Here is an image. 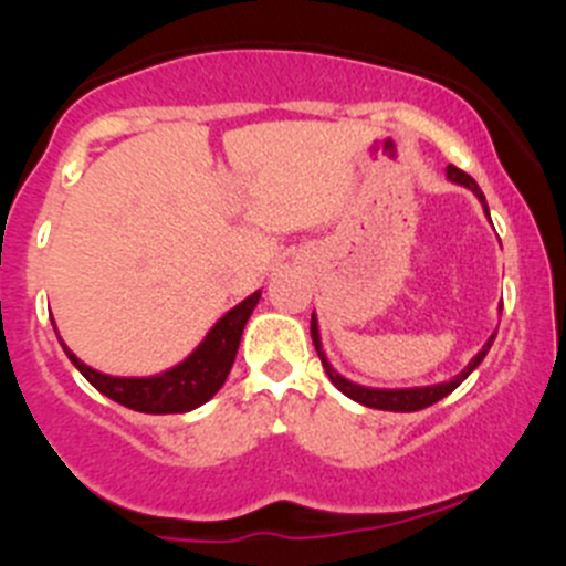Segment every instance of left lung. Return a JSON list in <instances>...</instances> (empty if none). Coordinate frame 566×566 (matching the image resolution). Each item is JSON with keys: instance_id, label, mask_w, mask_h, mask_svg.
Listing matches in <instances>:
<instances>
[{"instance_id": "1", "label": "left lung", "mask_w": 566, "mask_h": 566, "mask_svg": "<svg viewBox=\"0 0 566 566\" xmlns=\"http://www.w3.org/2000/svg\"><path fill=\"white\" fill-rule=\"evenodd\" d=\"M447 177H449V180H452V182H460V186L471 188V191L479 197V202L484 205V213H488V202H484V193L479 191L476 180H473L471 175H465V172H462V169H458V167H447ZM488 216H490V213H488ZM493 339H495V334L490 336L488 345H484L482 350H479L476 356H473V361L468 364V367L462 369L460 375H454V378L449 380V384L419 386V389H369V386H358V384H353V380L342 378V375L336 373L334 367H331L328 358H325V353H323V345H319L317 319H315V315H312V342H315V350H317L319 361H323V369H325V375H328V378H331V384H334L336 389H339L342 394H347V397H350V399H356V402L367 405V408L397 410V413H410V410L430 408V405H436L438 399H443V397H447V394H452V391L458 389V386L462 384V380H465L468 375H471L473 369H476L479 364H482V358L488 356V350H490V345H493Z\"/></svg>"}]
</instances>
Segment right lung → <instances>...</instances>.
I'll return each mask as SVG.
<instances>
[{
    "mask_svg": "<svg viewBox=\"0 0 566 566\" xmlns=\"http://www.w3.org/2000/svg\"><path fill=\"white\" fill-rule=\"evenodd\" d=\"M256 301H260V290L251 293L247 301H241L235 310L227 312L208 331L202 345L186 361L167 369V373L153 375V378H114V375H104L98 369L87 367L82 358H76V353L65 342H60L65 347L67 358L73 361V367L101 394L114 399V402L125 405L130 410H139V413H186V410H193L208 402L224 386L227 375H230L232 364H235L243 328H247Z\"/></svg>",
    "mask_w": 566,
    "mask_h": 566,
    "instance_id": "obj_1",
    "label": "right lung"
}]
</instances>
